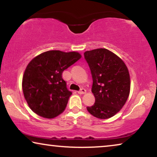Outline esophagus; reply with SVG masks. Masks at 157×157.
<instances>
[{
  "label": "esophagus",
  "mask_w": 157,
  "mask_h": 157,
  "mask_svg": "<svg viewBox=\"0 0 157 157\" xmlns=\"http://www.w3.org/2000/svg\"><path fill=\"white\" fill-rule=\"evenodd\" d=\"M86 90L85 89H81L78 91V94H86Z\"/></svg>",
  "instance_id": "obj_1"
}]
</instances>
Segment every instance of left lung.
<instances>
[{
    "label": "left lung",
    "mask_w": 157,
    "mask_h": 157,
    "mask_svg": "<svg viewBox=\"0 0 157 157\" xmlns=\"http://www.w3.org/2000/svg\"><path fill=\"white\" fill-rule=\"evenodd\" d=\"M91 70L95 96L93 106L86 107L94 117L101 119L112 117L127 100L130 76L124 61L106 48H97L83 53Z\"/></svg>",
    "instance_id": "left-lung-1"
}]
</instances>
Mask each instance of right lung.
<instances>
[{"label": "right lung", "mask_w": 157, "mask_h": 157, "mask_svg": "<svg viewBox=\"0 0 157 157\" xmlns=\"http://www.w3.org/2000/svg\"><path fill=\"white\" fill-rule=\"evenodd\" d=\"M81 57L77 52L48 51L28 64L23 76V91L34 113L53 119L65 110L72 92L67 89L62 74Z\"/></svg>", "instance_id": "1"}]
</instances>
